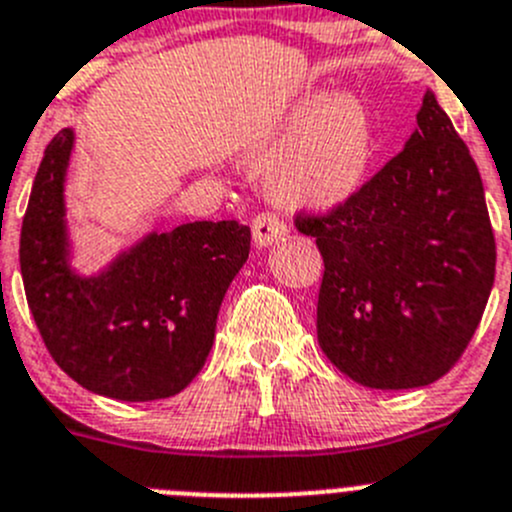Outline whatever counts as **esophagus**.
I'll list each match as a JSON object with an SVG mask.
<instances>
[{
  "mask_svg": "<svg viewBox=\"0 0 512 512\" xmlns=\"http://www.w3.org/2000/svg\"><path fill=\"white\" fill-rule=\"evenodd\" d=\"M285 234H288V227L278 217H272V214H257L252 219V242L257 247L275 245V242L285 240Z\"/></svg>",
  "mask_w": 512,
  "mask_h": 512,
  "instance_id": "esophagus-1",
  "label": "esophagus"
}]
</instances>
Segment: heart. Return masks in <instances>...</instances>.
<instances>
[{
    "label": "heart",
    "instance_id": "b5f03b06",
    "mask_svg": "<svg viewBox=\"0 0 512 512\" xmlns=\"http://www.w3.org/2000/svg\"><path fill=\"white\" fill-rule=\"evenodd\" d=\"M376 128L351 90L300 100L245 151L250 169H267V194L290 212H331L369 179Z\"/></svg>",
    "mask_w": 512,
    "mask_h": 512
}]
</instances>
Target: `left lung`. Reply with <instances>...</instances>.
Wrapping results in <instances>:
<instances>
[{"label":"left lung","mask_w":512,"mask_h":512,"mask_svg":"<svg viewBox=\"0 0 512 512\" xmlns=\"http://www.w3.org/2000/svg\"><path fill=\"white\" fill-rule=\"evenodd\" d=\"M323 272L318 343L369 389L427 386L455 366L495 280L480 171L432 90L417 128L351 202L295 219Z\"/></svg>","instance_id":"left-lung-1"}]
</instances>
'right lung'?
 Segmentation results:
<instances>
[{
  "label": "right lung",
  "instance_id": "right-lung-1",
  "mask_svg": "<svg viewBox=\"0 0 512 512\" xmlns=\"http://www.w3.org/2000/svg\"><path fill=\"white\" fill-rule=\"evenodd\" d=\"M75 131L45 148L19 234L27 303L70 379L121 401L179 394L202 371L224 293L250 255V227L189 222L146 232L93 275L75 267L68 169Z\"/></svg>",
  "mask_w": 512,
  "mask_h": 512
}]
</instances>
